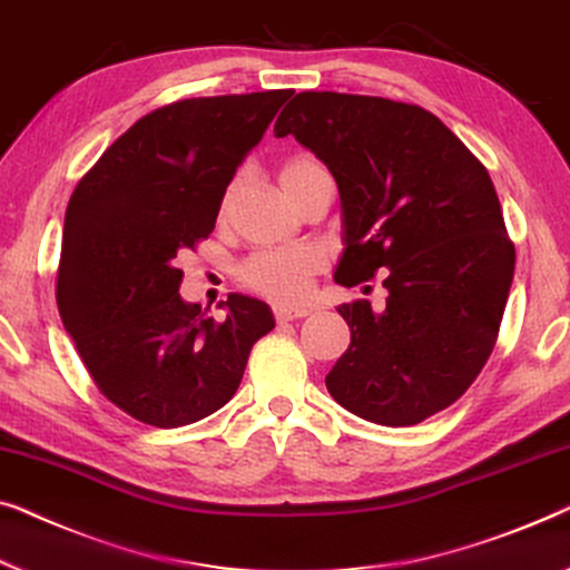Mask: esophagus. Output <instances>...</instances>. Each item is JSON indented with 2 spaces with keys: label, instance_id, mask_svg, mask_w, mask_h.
<instances>
[{
  "label": "esophagus",
  "instance_id": "esophagus-1",
  "mask_svg": "<svg viewBox=\"0 0 570 570\" xmlns=\"http://www.w3.org/2000/svg\"><path fill=\"white\" fill-rule=\"evenodd\" d=\"M307 315H309L307 307H288V304H276L274 307V317L278 323H292V320H302Z\"/></svg>",
  "mask_w": 570,
  "mask_h": 570
}]
</instances>
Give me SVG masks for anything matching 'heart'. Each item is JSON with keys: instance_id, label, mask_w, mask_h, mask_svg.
Segmentation results:
<instances>
[{"instance_id": "b5f03b06", "label": "heart", "mask_w": 570, "mask_h": 570, "mask_svg": "<svg viewBox=\"0 0 570 570\" xmlns=\"http://www.w3.org/2000/svg\"><path fill=\"white\" fill-rule=\"evenodd\" d=\"M320 173H325V167L315 157L296 155L278 167V183L284 194H288L302 180ZM320 271H323V255L315 247H292V250L253 253L250 258L239 263L237 278L245 288L274 302H299L309 294L312 278Z\"/></svg>"}]
</instances>
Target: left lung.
I'll list each match as a JSON object with an SVG mask.
<instances>
[{"mask_svg": "<svg viewBox=\"0 0 570 570\" xmlns=\"http://www.w3.org/2000/svg\"><path fill=\"white\" fill-rule=\"evenodd\" d=\"M274 134H292L338 183L346 247L335 282L384 274L387 288L380 312L368 299L338 307L351 346L327 392L380 426L444 411L491 356L514 278L491 175L434 114L387 98L299 92Z\"/></svg>", "mask_w": 570, "mask_h": 570, "instance_id": "obj_1", "label": "left lung"}]
</instances>
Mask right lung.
<instances>
[{
  "mask_svg": "<svg viewBox=\"0 0 570 570\" xmlns=\"http://www.w3.org/2000/svg\"><path fill=\"white\" fill-rule=\"evenodd\" d=\"M292 90L190 98L139 118L77 183L63 216L56 304L110 403L157 429L227 405L266 302L229 294L227 320L178 294V255L214 232L224 190Z\"/></svg>",
  "mask_w": 570,
  "mask_h": 570,
  "instance_id": "1",
  "label": "right lung"
}]
</instances>
